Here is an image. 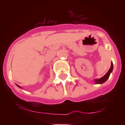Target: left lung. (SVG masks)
Instances as JSON below:
<instances>
[{"mask_svg":"<svg viewBox=\"0 0 125 125\" xmlns=\"http://www.w3.org/2000/svg\"><path fill=\"white\" fill-rule=\"evenodd\" d=\"M113 68H114V66H113V63L112 62L111 63V67L110 69L108 70V71L107 72V73L105 74L104 76H103V77H101V78H99V79H95L94 80V82L96 84H101V83H104L107 80H108V78H109V76L110 75L111 73L113 71Z\"/></svg>","mask_w":125,"mask_h":125,"instance_id":"left-lung-1","label":"left lung"}]
</instances>
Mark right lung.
Listing matches in <instances>:
<instances>
[{
    "instance_id": "obj_1",
    "label": "right lung",
    "mask_w": 125,
    "mask_h": 125,
    "mask_svg": "<svg viewBox=\"0 0 125 125\" xmlns=\"http://www.w3.org/2000/svg\"><path fill=\"white\" fill-rule=\"evenodd\" d=\"M17 85V86H18L19 87H20V88H21V86H19V85Z\"/></svg>"
}]
</instances>
